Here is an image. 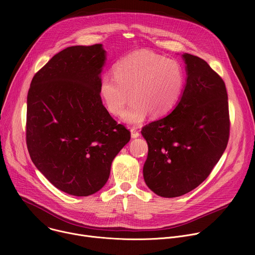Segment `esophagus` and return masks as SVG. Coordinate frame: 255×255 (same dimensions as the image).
<instances>
[{
    "label": "esophagus",
    "instance_id": "obj_1",
    "mask_svg": "<svg viewBox=\"0 0 255 255\" xmlns=\"http://www.w3.org/2000/svg\"><path fill=\"white\" fill-rule=\"evenodd\" d=\"M131 137L132 138H137V137H139V131L136 129V128H131Z\"/></svg>",
    "mask_w": 255,
    "mask_h": 255
}]
</instances>
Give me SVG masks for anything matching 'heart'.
Masks as SVG:
<instances>
[{
  "mask_svg": "<svg viewBox=\"0 0 255 255\" xmlns=\"http://www.w3.org/2000/svg\"><path fill=\"white\" fill-rule=\"evenodd\" d=\"M113 76L100 83V96L112 115L119 116L127 103L133 102L122 119L129 124L141 123L148 113L162 117L176 106L185 86L180 64L151 50L135 51L113 67Z\"/></svg>",
  "mask_w": 255,
  "mask_h": 255,
  "instance_id": "1",
  "label": "heart"
}]
</instances>
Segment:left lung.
<instances>
[{
    "instance_id": "8db88e82",
    "label": "left lung",
    "mask_w": 255,
    "mask_h": 255,
    "mask_svg": "<svg viewBox=\"0 0 255 255\" xmlns=\"http://www.w3.org/2000/svg\"><path fill=\"white\" fill-rule=\"evenodd\" d=\"M187 81L174 110L142 128L148 144L145 184L157 196H183L209 176L230 130L228 96L220 76L202 58L181 54Z\"/></svg>"
}]
</instances>
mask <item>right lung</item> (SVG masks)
<instances>
[{"instance_id":"add662e5","label":"right lung","mask_w":255,"mask_h":255,"mask_svg":"<svg viewBox=\"0 0 255 255\" xmlns=\"http://www.w3.org/2000/svg\"><path fill=\"white\" fill-rule=\"evenodd\" d=\"M106 62L102 44L70 46L31 82L26 141L38 170L58 190L77 197L100 191L130 132L111 117L100 96Z\"/></svg>"}]
</instances>
